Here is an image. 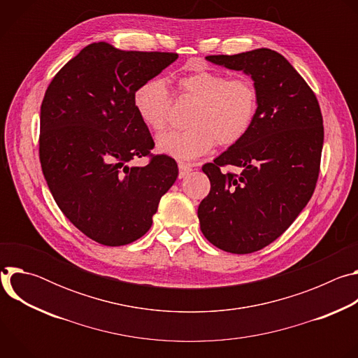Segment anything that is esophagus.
<instances>
[{
    "label": "esophagus",
    "mask_w": 358,
    "mask_h": 358,
    "mask_svg": "<svg viewBox=\"0 0 358 358\" xmlns=\"http://www.w3.org/2000/svg\"><path fill=\"white\" fill-rule=\"evenodd\" d=\"M178 169H180V174H178L180 178H184L185 176H188L192 171V166L187 164V163H180Z\"/></svg>",
    "instance_id": "obj_1"
}]
</instances>
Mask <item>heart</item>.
<instances>
[{
    "instance_id": "b5f03b06",
    "label": "heart",
    "mask_w": 358,
    "mask_h": 358,
    "mask_svg": "<svg viewBox=\"0 0 358 358\" xmlns=\"http://www.w3.org/2000/svg\"><path fill=\"white\" fill-rule=\"evenodd\" d=\"M182 93L198 100L188 130H173L157 137L163 155L189 162L208 152L215 140L221 145L238 143L249 131L258 110V92L248 78L228 79L224 73L196 69L178 79ZM140 119L152 130L167 127L171 97L162 78L143 82L133 94Z\"/></svg>"
}]
</instances>
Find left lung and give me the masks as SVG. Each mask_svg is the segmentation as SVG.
<instances>
[{"mask_svg":"<svg viewBox=\"0 0 358 358\" xmlns=\"http://www.w3.org/2000/svg\"><path fill=\"white\" fill-rule=\"evenodd\" d=\"M208 62L250 76L258 110L249 131L214 163L202 166L211 191L198 207L201 231L231 253L257 252L279 238L313 195L323 148L319 101L276 50L259 48ZM243 169L239 176L222 165Z\"/></svg>","mask_w":358,"mask_h":358,"instance_id":"1","label":"left lung"}]
</instances>
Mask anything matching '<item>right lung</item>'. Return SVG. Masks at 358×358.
<instances>
[{
  "mask_svg": "<svg viewBox=\"0 0 358 358\" xmlns=\"http://www.w3.org/2000/svg\"><path fill=\"white\" fill-rule=\"evenodd\" d=\"M177 58L90 43L45 92L39 136L43 177L65 217L101 245L141 238L177 180V163L164 155L144 167L129 166L155 147L133 94Z\"/></svg>",
  "mask_w": 358,
  "mask_h": 358,
  "instance_id": "1",
  "label": "right lung"
}]
</instances>
